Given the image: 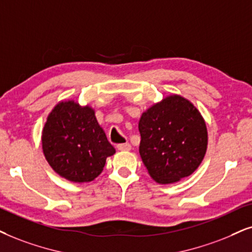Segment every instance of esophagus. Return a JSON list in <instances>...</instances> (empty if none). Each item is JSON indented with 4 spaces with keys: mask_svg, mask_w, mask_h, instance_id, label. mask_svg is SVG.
<instances>
[{
    "mask_svg": "<svg viewBox=\"0 0 252 252\" xmlns=\"http://www.w3.org/2000/svg\"><path fill=\"white\" fill-rule=\"evenodd\" d=\"M117 150H120V151H130V150H131V145H130L129 143L119 144V145H117Z\"/></svg>",
    "mask_w": 252,
    "mask_h": 252,
    "instance_id": "esophagus-1",
    "label": "esophagus"
}]
</instances>
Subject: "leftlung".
Instances as JSON below:
<instances>
[{
  "instance_id": "obj_1",
  "label": "left lung",
  "mask_w": 252,
  "mask_h": 252,
  "mask_svg": "<svg viewBox=\"0 0 252 252\" xmlns=\"http://www.w3.org/2000/svg\"><path fill=\"white\" fill-rule=\"evenodd\" d=\"M139 155L150 177L161 185L189 177L205 158L206 121L199 109L179 94L161 98L143 111L138 123Z\"/></svg>"
}]
</instances>
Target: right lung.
<instances>
[{
  "label": "right lung",
  "mask_w": 252,
  "mask_h": 252,
  "mask_svg": "<svg viewBox=\"0 0 252 252\" xmlns=\"http://www.w3.org/2000/svg\"><path fill=\"white\" fill-rule=\"evenodd\" d=\"M41 148L57 174L79 184L100 176L107 158L116 152L94 108L74 100L60 101L50 111L41 130Z\"/></svg>",
  "instance_id": "1"
}]
</instances>
